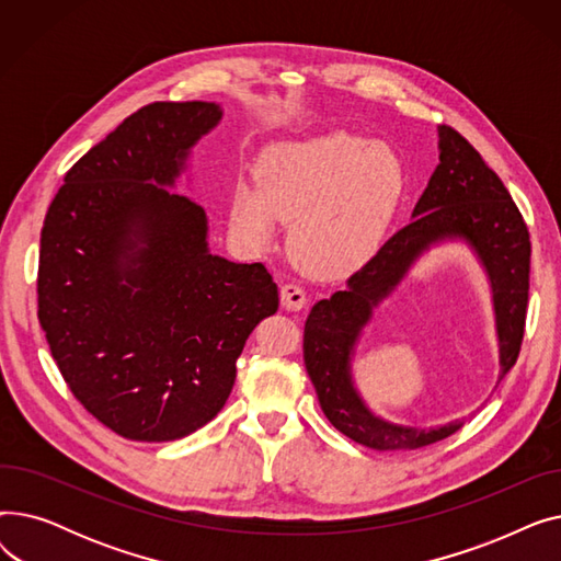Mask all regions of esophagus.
Returning a JSON list of instances; mask_svg holds the SVG:
<instances>
[{
  "mask_svg": "<svg viewBox=\"0 0 561 561\" xmlns=\"http://www.w3.org/2000/svg\"><path fill=\"white\" fill-rule=\"evenodd\" d=\"M279 298H282V307L288 311H300L307 305V293L302 290V286L290 284V282L282 286Z\"/></svg>",
  "mask_w": 561,
  "mask_h": 561,
  "instance_id": "34e87169",
  "label": "esophagus"
}]
</instances>
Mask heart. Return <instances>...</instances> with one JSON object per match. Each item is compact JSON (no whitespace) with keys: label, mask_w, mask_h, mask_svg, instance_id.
<instances>
[{"label":"heart","mask_w":561,"mask_h":561,"mask_svg":"<svg viewBox=\"0 0 561 561\" xmlns=\"http://www.w3.org/2000/svg\"><path fill=\"white\" fill-rule=\"evenodd\" d=\"M404 188L385 142L347 131L277 142L256 163V186L236 184L231 225L252 248L290 222V252L316 277H345L377 252Z\"/></svg>","instance_id":"b5f03b06"}]
</instances>
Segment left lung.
Wrapping results in <instances>:
<instances>
[{"mask_svg":"<svg viewBox=\"0 0 561 561\" xmlns=\"http://www.w3.org/2000/svg\"><path fill=\"white\" fill-rule=\"evenodd\" d=\"M440 163L421 195L414 220L398 229L345 290L320 300L305 322V366L328 421L357 444L375 450H416L455 434L461 423L436 430L398 427L375 419L350 381V352L373 307L389 296L407 268L430 243L461 236L482 256L495 290L503 379L518 359L529 290V231L500 176L480 152L448 125L438 129Z\"/></svg>","mask_w":561,"mask_h":561,"instance_id":"8db88e82","label":"left lung"}]
</instances>
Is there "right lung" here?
<instances>
[{"label":"right lung","instance_id":"obj_1","mask_svg":"<svg viewBox=\"0 0 561 561\" xmlns=\"http://www.w3.org/2000/svg\"><path fill=\"white\" fill-rule=\"evenodd\" d=\"M211 102H154L91 147L41 231L38 320L68 389L131 440H174L218 416L236 359L279 307L263 263L206 250L204 209L172 184L220 121Z\"/></svg>","mask_w":561,"mask_h":561}]
</instances>
